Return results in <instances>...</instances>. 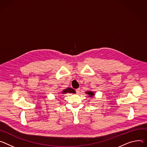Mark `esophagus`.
Returning a JSON list of instances; mask_svg holds the SVG:
<instances>
[{
  "instance_id": "1",
  "label": "esophagus",
  "mask_w": 147,
  "mask_h": 147,
  "mask_svg": "<svg viewBox=\"0 0 147 147\" xmlns=\"http://www.w3.org/2000/svg\"><path fill=\"white\" fill-rule=\"evenodd\" d=\"M76 93H79V92H80V89H79V88L76 89Z\"/></svg>"
}]
</instances>
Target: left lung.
I'll use <instances>...</instances> for the list:
<instances>
[{
    "instance_id": "1",
    "label": "left lung",
    "mask_w": 147,
    "mask_h": 147,
    "mask_svg": "<svg viewBox=\"0 0 147 147\" xmlns=\"http://www.w3.org/2000/svg\"><path fill=\"white\" fill-rule=\"evenodd\" d=\"M86 94H88V97H93L94 96L95 94H94V92H93V91H91V90H88V91H86L85 92Z\"/></svg>"
}]
</instances>
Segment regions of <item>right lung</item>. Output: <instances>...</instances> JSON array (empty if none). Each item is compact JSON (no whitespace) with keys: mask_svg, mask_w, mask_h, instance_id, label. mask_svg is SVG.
I'll list each match as a JSON object with an SVG mask.
<instances>
[{"mask_svg":"<svg viewBox=\"0 0 147 147\" xmlns=\"http://www.w3.org/2000/svg\"><path fill=\"white\" fill-rule=\"evenodd\" d=\"M76 93L75 90L71 88H67L66 89H63L61 91V94H65V93Z\"/></svg>","mask_w":147,"mask_h":147,"instance_id":"1","label":"right lung"}]
</instances>
